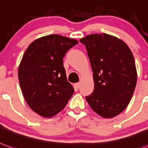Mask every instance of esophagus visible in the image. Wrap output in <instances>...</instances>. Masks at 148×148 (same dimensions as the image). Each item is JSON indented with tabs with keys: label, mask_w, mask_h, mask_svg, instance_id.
<instances>
[{
	"label": "esophagus",
	"mask_w": 148,
	"mask_h": 148,
	"mask_svg": "<svg viewBox=\"0 0 148 148\" xmlns=\"http://www.w3.org/2000/svg\"><path fill=\"white\" fill-rule=\"evenodd\" d=\"M80 84H81L80 82H77V83H75V84H74V86H76L77 88H78V87L80 86Z\"/></svg>",
	"instance_id": "obj_1"
}]
</instances>
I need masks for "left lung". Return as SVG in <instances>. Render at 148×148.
Wrapping results in <instances>:
<instances>
[{
  "label": "left lung",
  "instance_id": "1",
  "mask_svg": "<svg viewBox=\"0 0 148 148\" xmlns=\"http://www.w3.org/2000/svg\"><path fill=\"white\" fill-rule=\"evenodd\" d=\"M87 50L95 90L86 99L99 115L110 119L120 114L130 103L137 82L135 59L127 45L106 34L81 38Z\"/></svg>",
  "mask_w": 148,
  "mask_h": 148
}]
</instances>
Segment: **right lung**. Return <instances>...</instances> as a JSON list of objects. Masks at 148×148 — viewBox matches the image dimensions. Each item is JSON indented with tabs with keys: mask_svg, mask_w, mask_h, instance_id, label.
Listing matches in <instances>:
<instances>
[{
	"mask_svg": "<svg viewBox=\"0 0 148 148\" xmlns=\"http://www.w3.org/2000/svg\"><path fill=\"white\" fill-rule=\"evenodd\" d=\"M77 43L73 38L47 35L34 41L24 53L18 68L21 92L29 106L42 117L59 113L74 94L63 58Z\"/></svg>",
	"mask_w": 148,
	"mask_h": 148,
	"instance_id": "add662e5",
	"label": "right lung"
}]
</instances>
